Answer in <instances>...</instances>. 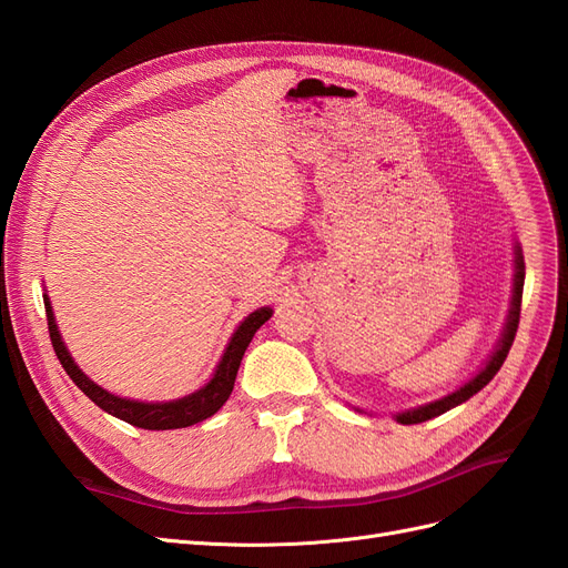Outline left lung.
Instances as JSON below:
<instances>
[{"label":"left lung","mask_w":568,"mask_h":568,"mask_svg":"<svg viewBox=\"0 0 568 568\" xmlns=\"http://www.w3.org/2000/svg\"><path fill=\"white\" fill-rule=\"evenodd\" d=\"M514 267H517V272H514V296H511V311H509V317H507V324H505V332H503V341L500 346H497V351L490 355V359L486 363V367L480 369L471 382L464 384L462 388H457L455 393L445 395V398L440 400H434L428 405H422L417 409H407V412H400V415H395V419H398L400 424H422L426 419H434L438 415H443V412H448L457 405H462L464 400H469L474 393H478L480 388H484L493 376L500 372L505 357L511 348L514 343V336H517V329H519V315H521V296H524V277H526V265H524V255H521V248L517 246V257H514Z\"/></svg>","instance_id":"obj_1"}]
</instances>
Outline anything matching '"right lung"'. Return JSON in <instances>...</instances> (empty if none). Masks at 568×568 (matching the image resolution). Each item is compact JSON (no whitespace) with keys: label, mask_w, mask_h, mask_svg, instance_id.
I'll use <instances>...</instances> for the list:
<instances>
[{"label":"right lung","mask_w":568,"mask_h":568,"mask_svg":"<svg viewBox=\"0 0 568 568\" xmlns=\"http://www.w3.org/2000/svg\"><path fill=\"white\" fill-rule=\"evenodd\" d=\"M44 307H47V324H49V338H51V346H54V353L59 357V363L63 365L65 374L71 376L75 382V386L88 395V398L99 405L109 415L123 419L132 426H140V428H149V432H165V428H184V426H192L199 424L203 419L213 417L215 412L227 403L230 393L234 388V379H236V372L239 365H242V357L248 348V343L253 338V334L261 329V326L272 317L270 307H261V311L251 313L242 324H239V329L234 332L230 346L222 355L220 365L213 374V379L205 384L201 390L192 393V395H184L180 400H170V403H140V400H128V398H118V395L104 390L101 386H97L88 374H84L78 365L75 359L71 357V353L65 351L61 334H59V326L54 322V313H51V303L44 296Z\"/></svg>","instance_id":"obj_1"}]
</instances>
